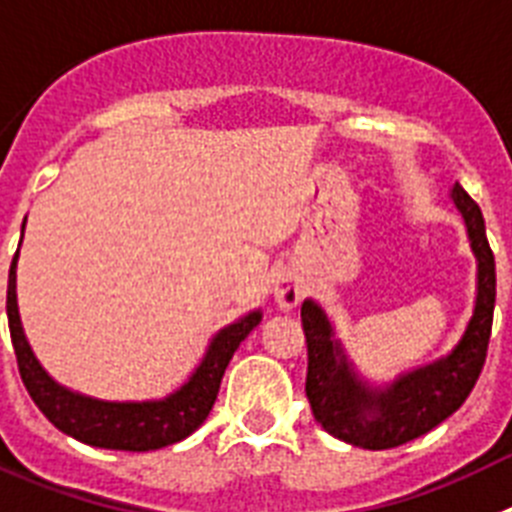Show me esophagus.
Here are the masks:
<instances>
[{"instance_id": "1", "label": "esophagus", "mask_w": 512, "mask_h": 512, "mask_svg": "<svg viewBox=\"0 0 512 512\" xmlns=\"http://www.w3.org/2000/svg\"><path fill=\"white\" fill-rule=\"evenodd\" d=\"M273 299L281 309H293V306L299 304L304 299V286H301L299 275L291 273V270L278 275V281L273 286Z\"/></svg>"}]
</instances>
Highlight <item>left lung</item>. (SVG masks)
Masks as SVG:
<instances>
[{
    "mask_svg": "<svg viewBox=\"0 0 512 512\" xmlns=\"http://www.w3.org/2000/svg\"><path fill=\"white\" fill-rule=\"evenodd\" d=\"M451 198L464 216L471 250L477 255V306L459 345L430 366L402 373L394 384L373 389L353 371L322 306L301 304L309 371L306 399L324 430L350 446L384 451L430 433L459 410L477 384L490 345L495 314V255L487 242L482 211L461 185Z\"/></svg>",
    "mask_w": 512,
    "mask_h": 512,
    "instance_id": "8db88e82",
    "label": "left lung"
}]
</instances>
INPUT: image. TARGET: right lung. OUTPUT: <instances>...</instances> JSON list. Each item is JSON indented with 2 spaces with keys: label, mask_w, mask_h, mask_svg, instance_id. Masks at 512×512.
<instances>
[{
  "label": "right lung",
  "mask_w": 512,
  "mask_h": 512,
  "mask_svg": "<svg viewBox=\"0 0 512 512\" xmlns=\"http://www.w3.org/2000/svg\"><path fill=\"white\" fill-rule=\"evenodd\" d=\"M25 229V224H22ZM15 268L17 252L10 265L7 281V319H10L12 348L17 355L22 384L38 404V410L61 430V433L97 448L113 451H154V448L172 446L188 438L201 428L211 412L213 402L219 397V386L231 355L237 353L242 340L260 324L262 314L252 311L247 317L237 319L213 337L203 355L201 366L170 397L157 402H100V399L82 397L64 389L43 371L38 358L30 350L25 332L20 324L15 293Z\"/></svg>",
  "instance_id": "add662e5"
}]
</instances>
